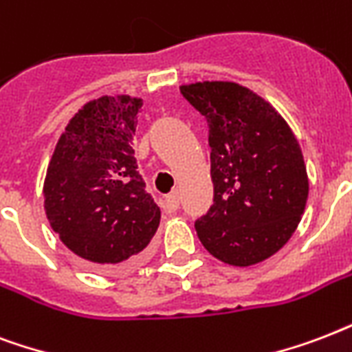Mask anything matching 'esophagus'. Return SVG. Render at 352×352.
Wrapping results in <instances>:
<instances>
[{
	"instance_id": "obj_1",
	"label": "esophagus",
	"mask_w": 352,
	"mask_h": 352,
	"mask_svg": "<svg viewBox=\"0 0 352 352\" xmlns=\"http://www.w3.org/2000/svg\"><path fill=\"white\" fill-rule=\"evenodd\" d=\"M163 207H165V211H167V213H174V211H176V209L179 207L178 192H170V195L165 196V200H163Z\"/></svg>"
}]
</instances>
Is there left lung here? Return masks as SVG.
<instances>
[{
  "mask_svg": "<svg viewBox=\"0 0 352 352\" xmlns=\"http://www.w3.org/2000/svg\"><path fill=\"white\" fill-rule=\"evenodd\" d=\"M209 124L213 206L195 224L213 257L253 266L285 246L301 222L309 174L292 128L261 95L231 80L182 84Z\"/></svg>",
  "mask_w": 352,
  "mask_h": 352,
  "instance_id": "1",
  "label": "left lung"
}]
</instances>
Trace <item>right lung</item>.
Returning a JSON list of instances; mask_svg holds the SVG:
<instances>
[{"instance_id": "1", "label": "right lung", "mask_w": 352, "mask_h": 352, "mask_svg": "<svg viewBox=\"0 0 352 352\" xmlns=\"http://www.w3.org/2000/svg\"><path fill=\"white\" fill-rule=\"evenodd\" d=\"M143 99L102 95L86 102L60 133L43 179V209L58 239L99 272L141 261L162 211L133 157Z\"/></svg>"}]
</instances>
